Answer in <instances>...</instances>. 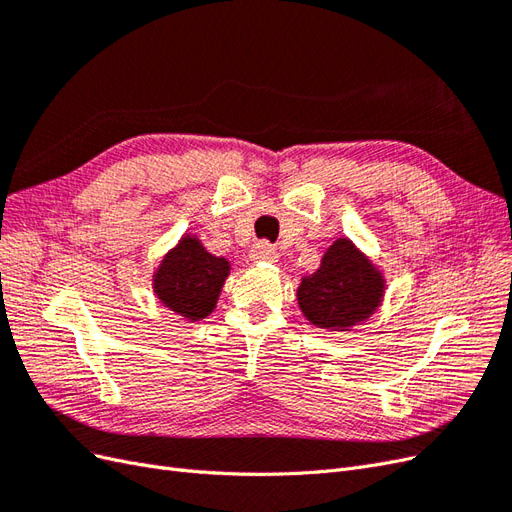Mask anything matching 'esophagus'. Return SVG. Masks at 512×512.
<instances>
[{
    "label": "esophagus",
    "mask_w": 512,
    "mask_h": 512,
    "mask_svg": "<svg viewBox=\"0 0 512 512\" xmlns=\"http://www.w3.org/2000/svg\"><path fill=\"white\" fill-rule=\"evenodd\" d=\"M250 258L256 260V262H275L277 260V252H275V247L269 241H260V243H256L252 247Z\"/></svg>",
    "instance_id": "esophagus-1"
}]
</instances>
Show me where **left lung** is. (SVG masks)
<instances>
[{
    "label": "left lung",
    "mask_w": 512,
    "mask_h": 512,
    "mask_svg": "<svg viewBox=\"0 0 512 512\" xmlns=\"http://www.w3.org/2000/svg\"><path fill=\"white\" fill-rule=\"evenodd\" d=\"M384 277L350 239H337L320 269L301 280L297 299L303 316L320 329L348 331L376 312Z\"/></svg>",
    "instance_id": "1"
}]
</instances>
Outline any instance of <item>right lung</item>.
<instances>
[{"label":"right lung","instance_id":"1","mask_svg":"<svg viewBox=\"0 0 512 512\" xmlns=\"http://www.w3.org/2000/svg\"><path fill=\"white\" fill-rule=\"evenodd\" d=\"M230 273V262L209 254L196 237L185 235L153 273V292L170 309L188 320L207 318Z\"/></svg>","mask_w":512,"mask_h":512}]
</instances>
